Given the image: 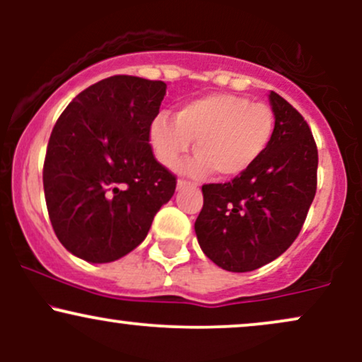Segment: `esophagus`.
Instances as JSON below:
<instances>
[{"label":"esophagus","instance_id":"obj_1","mask_svg":"<svg viewBox=\"0 0 362 362\" xmlns=\"http://www.w3.org/2000/svg\"><path fill=\"white\" fill-rule=\"evenodd\" d=\"M189 185H190V182L184 180V178H180V180H177V189H178V190L185 189V187H189Z\"/></svg>","mask_w":362,"mask_h":362}]
</instances>
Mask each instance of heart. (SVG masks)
Returning <instances> with one entry per match:
<instances>
[{
    "instance_id": "obj_1",
    "label": "heart",
    "mask_w": 362,
    "mask_h": 362,
    "mask_svg": "<svg viewBox=\"0 0 362 362\" xmlns=\"http://www.w3.org/2000/svg\"><path fill=\"white\" fill-rule=\"evenodd\" d=\"M276 117L265 103L235 93H209L185 102L175 119L158 114L148 129L149 146L163 167L175 168L195 141L199 155L182 170L206 175L214 170L224 180L250 170L274 136Z\"/></svg>"
}]
</instances>
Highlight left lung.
Here are the masks:
<instances>
[{"instance_id":"left-lung-1","label":"left lung","mask_w":362,"mask_h":362,"mask_svg":"<svg viewBox=\"0 0 362 362\" xmlns=\"http://www.w3.org/2000/svg\"><path fill=\"white\" fill-rule=\"evenodd\" d=\"M269 148L243 175L202 185L195 235L207 259L230 272H250L282 255L300 235L317 192L318 149L303 115L276 91Z\"/></svg>"}]
</instances>
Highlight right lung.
<instances>
[{
  "label": "right lung",
  "mask_w": 362,
  "mask_h": 362,
  "mask_svg": "<svg viewBox=\"0 0 362 362\" xmlns=\"http://www.w3.org/2000/svg\"><path fill=\"white\" fill-rule=\"evenodd\" d=\"M163 81L110 76L66 107L49 138L44 194L54 233L73 255L107 264L146 238L177 178L156 161L148 129Z\"/></svg>",
  "instance_id": "obj_1"
}]
</instances>
